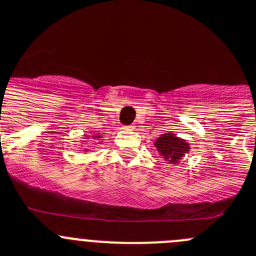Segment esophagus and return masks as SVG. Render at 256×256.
Masks as SVG:
<instances>
[{
	"mask_svg": "<svg viewBox=\"0 0 256 256\" xmlns=\"http://www.w3.org/2000/svg\"><path fill=\"white\" fill-rule=\"evenodd\" d=\"M136 126H124V130H134Z\"/></svg>",
	"mask_w": 256,
	"mask_h": 256,
	"instance_id": "obj_1",
	"label": "esophagus"
}]
</instances>
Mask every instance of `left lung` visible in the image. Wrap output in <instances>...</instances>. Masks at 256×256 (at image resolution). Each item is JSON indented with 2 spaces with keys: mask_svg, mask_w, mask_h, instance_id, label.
I'll list each match as a JSON object with an SVG mask.
<instances>
[{
  "mask_svg": "<svg viewBox=\"0 0 256 256\" xmlns=\"http://www.w3.org/2000/svg\"><path fill=\"white\" fill-rule=\"evenodd\" d=\"M154 144L162 159L169 162L170 164H177L191 148L186 140L180 138L174 133L162 134Z\"/></svg>",
  "mask_w": 256,
  "mask_h": 256,
  "instance_id": "8db88e82",
  "label": "left lung"
}]
</instances>
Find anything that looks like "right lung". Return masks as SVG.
<instances>
[{
	"instance_id": "add662e5",
	"label": "right lung",
	"mask_w": 256,
	"mask_h": 256,
	"mask_svg": "<svg viewBox=\"0 0 256 256\" xmlns=\"http://www.w3.org/2000/svg\"><path fill=\"white\" fill-rule=\"evenodd\" d=\"M87 138H90V136H88V137H87ZM91 138H98V140H100L101 138V134H94V136H91ZM100 142H102V141H100ZM83 151H84V152H87V148H84V150H83Z\"/></svg>"
}]
</instances>
